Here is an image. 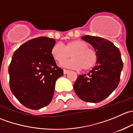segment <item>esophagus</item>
Here are the masks:
<instances>
[{
	"label": "esophagus",
	"mask_w": 133,
	"mask_h": 133,
	"mask_svg": "<svg viewBox=\"0 0 133 133\" xmlns=\"http://www.w3.org/2000/svg\"><path fill=\"white\" fill-rule=\"evenodd\" d=\"M69 71L68 70V69H64V74H65V75L67 74V73H68Z\"/></svg>",
	"instance_id": "1"
}]
</instances>
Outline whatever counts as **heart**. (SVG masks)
Listing matches in <instances>:
<instances>
[{
	"instance_id": "1",
	"label": "heart",
	"mask_w": 133,
	"mask_h": 133,
	"mask_svg": "<svg viewBox=\"0 0 133 133\" xmlns=\"http://www.w3.org/2000/svg\"><path fill=\"white\" fill-rule=\"evenodd\" d=\"M85 42L74 40L68 42L64 46L56 44L52 47V56L55 60L62 62L71 57V60L62 63L63 66L88 71L92 69L97 62V55L95 51L89 48Z\"/></svg>"
}]
</instances>
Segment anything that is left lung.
I'll return each mask as SVG.
<instances>
[{"label":"left lung","instance_id":"1","mask_svg":"<svg viewBox=\"0 0 133 133\" xmlns=\"http://www.w3.org/2000/svg\"><path fill=\"white\" fill-rule=\"evenodd\" d=\"M82 39L93 47L97 62L89 73L78 76L73 88L81 100L100 102L108 98L118 85L123 68L121 54L118 48L104 38L85 35Z\"/></svg>","mask_w":133,"mask_h":133}]
</instances>
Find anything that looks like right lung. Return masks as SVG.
I'll return each instance as SVG.
<instances>
[{
  "label": "right lung",
  "mask_w": 133,
  "mask_h": 133,
  "mask_svg": "<svg viewBox=\"0 0 133 133\" xmlns=\"http://www.w3.org/2000/svg\"><path fill=\"white\" fill-rule=\"evenodd\" d=\"M55 42L45 37L29 40L12 57L8 69L11 91L30 109H39L51 102L56 80L64 74L51 53Z\"/></svg>",
  "instance_id": "obj_1"
}]
</instances>
